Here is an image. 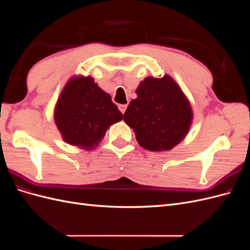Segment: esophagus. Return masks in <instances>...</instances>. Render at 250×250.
<instances>
[{
  "label": "esophagus",
  "mask_w": 250,
  "mask_h": 250,
  "mask_svg": "<svg viewBox=\"0 0 250 250\" xmlns=\"http://www.w3.org/2000/svg\"><path fill=\"white\" fill-rule=\"evenodd\" d=\"M126 108H127V105H126V104H120V105H119V109H120V111L122 112V113L125 112Z\"/></svg>",
  "instance_id": "34e87169"
}]
</instances>
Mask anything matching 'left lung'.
<instances>
[{"label":"left lung","mask_w":250,"mask_h":250,"mask_svg":"<svg viewBox=\"0 0 250 250\" xmlns=\"http://www.w3.org/2000/svg\"><path fill=\"white\" fill-rule=\"evenodd\" d=\"M124 113L140 145L150 151L170 150L184 140L192 122L191 105L170 76L148 77L135 90Z\"/></svg>","instance_id":"1"}]
</instances>
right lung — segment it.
Returning a JSON list of instances; mask_svg holds the SVG:
<instances>
[{
  "label": "right lung",
  "instance_id": "right-lung-1",
  "mask_svg": "<svg viewBox=\"0 0 250 250\" xmlns=\"http://www.w3.org/2000/svg\"><path fill=\"white\" fill-rule=\"evenodd\" d=\"M54 117L64 142L86 150L97 147L108 127L123 119L110 95L92 77H76L66 83Z\"/></svg>",
  "mask_w": 250,
  "mask_h": 250
}]
</instances>
